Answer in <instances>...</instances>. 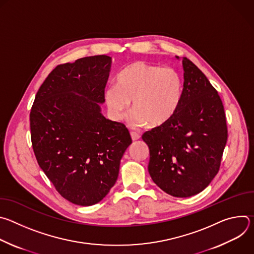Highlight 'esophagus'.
<instances>
[{"label": "esophagus", "mask_w": 254, "mask_h": 254, "mask_svg": "<svg viewBox=\"0 0 254 254\" xmlns=\"http://www.w3.org/2000/svg\"><path fill=\"white\" fill-rule=\"evenodd\" d=\"M130 135H131L132 140H137V139L140 138V135H139L137 132H134V131H131V132H130Z\"/></svg>", "instance_id": "1"}]
</instances>
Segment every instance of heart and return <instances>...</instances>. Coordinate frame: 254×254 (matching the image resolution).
Wrapping results in <instances>:
<instances>
[{
  "instance_id": "heart-1",
  "label": "heart",
  "mask_w": 254,
  "mask_h": 254,
  "mask_svg": "<svg viewBox=\"0 0 254 254\" xmlns=\"http://www.w3.org/2000/svg\"><path fill=\"white\" fill-rule=\"evenodd\" d=\"M118 86L105 90V102L111 116L121 121L132 100L129 124L134 127H158L176 114L183 95V81L169 67L135 61L124 68L117 78Z\"/></svg>"
}]
</instances>
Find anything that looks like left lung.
I'll list each match as a JSON object with an SVG mask.
<instances>
[{
  "mask_svg": "<svg viewBox=\"0 0 254 254\" xmlns=\"http://www.w3.org/2000/svg\"><path fill=\"white\" fill-rule=\"evenodd\" d=\"M182 64L183 95L176 114L141 136L150 149L152 180L178 198L194 196L211 183L219 171L228 136L218 92L192 61L184 57Z\"/></svg>",
  "mask_w": 254,
  "mask_h": 254,
  "instance_id": "1",
  "label": "left lung"
}]
</instances>
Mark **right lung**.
Here are the masks:
<instances>
[{
	"label": "right lung",
	"mask_w": 254,
	"mask_h": 254,
	"mask_svg": "<svg viewBox=\"0 0 254 254\" xmlns=\"http://www.w3.org/2000/svg\"><path fill=\"white\" fill-rule=\"evenodd\" d=\"M111 66L106 55L56 66L30 113L38 165L63 198L80 206L96 204L110 192L131 143L124 124L100 113Z\"/></svg>",
	"instance_id": "1"
}]
</instances>
